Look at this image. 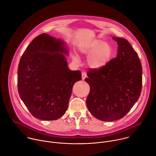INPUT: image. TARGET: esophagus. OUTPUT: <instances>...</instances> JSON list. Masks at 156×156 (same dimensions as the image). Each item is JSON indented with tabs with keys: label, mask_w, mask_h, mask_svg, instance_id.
Returning <instances> with one entry per match:
<instances>
[{
	"label": "esophagus",
	"mask_w": 156,
	"mask_h": 156,
	"mask_svg": "<svg viewBox=\"0 0 156 156\" xmlns=\"http://www.w3.org/2000/svg\"><path fill=\"white\" fill-rule=\"evenodd\" d=\"M87 74H86V73H85V72H83L82 73V80H84L86 77H87Z\"/></svg>",
	"instance_id": "1"
}]
</instances>
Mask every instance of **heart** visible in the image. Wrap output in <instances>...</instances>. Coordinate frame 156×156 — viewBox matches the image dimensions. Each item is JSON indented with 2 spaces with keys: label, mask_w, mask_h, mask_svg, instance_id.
I'll return each mask as SVG.
<instances>
[{
  "label": "heart",
  "mask_w": 156,
  "mask_h": 156,
  "mask_svg": "<svg viewBox=\"0 0 156 156\" xmlns=\"http://www.w3.org/2000/svg\"><path fill=\"white\" fill-rule=\"evenodd\" d=\"M78 49L82 55L88 56L87 63L94 69L105 67L113 54V48L111 44L100 39H93L80 44ZM73 59L76 62L79 61V57L77 54L73 55Z\"/></svg>",
  "instance_id": "1"
}]
</instances>
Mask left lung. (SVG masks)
<instances>
[{"instance_id": "obj_1", "label": "left lung", "mask_w": 156, "mask_h": 156, "mask_svg": "<svg viewBox=\"0 0 156 156\" xmlns=\"http://www.w3.org/2000/svg\"><path fill=\"white\" fill-rule=\"evenodd\" d=\"M112 39L118 44L117 56L101 69H90L85 79L90 87L87 108L105 122L125 116L139 99L142 88V66L137 53L126 39Z\"/></svg>"}]
</instances>
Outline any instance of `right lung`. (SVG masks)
Segmentation results:
<instances>
[{"label": "right lung", "instance_id": "right-lung-1", "mask_svg": "<svg viewBox=\"0 0 156 156\" xmlns=\"http://www.w3.org/2000/svg\"><path fill=\"white\" fill-rule=\"evenodd\" d=\"M63 40L43 33L30 43L18 68V90L34 117L56 120L68 106L74 83L82 79L80 71H71Z\"/></svg>", "mask_w": 156, "mask_h": 156}]
</instances>
